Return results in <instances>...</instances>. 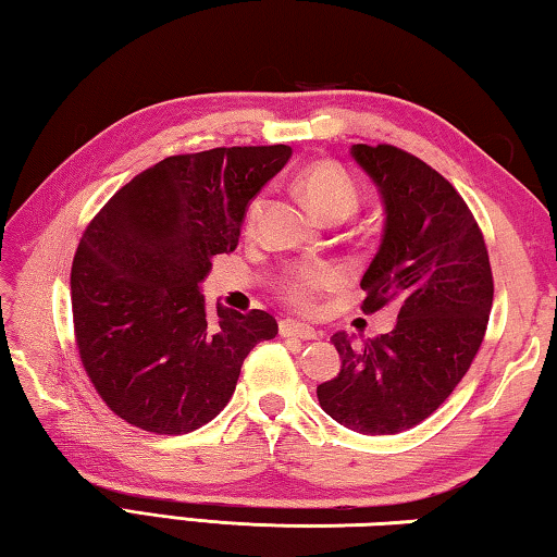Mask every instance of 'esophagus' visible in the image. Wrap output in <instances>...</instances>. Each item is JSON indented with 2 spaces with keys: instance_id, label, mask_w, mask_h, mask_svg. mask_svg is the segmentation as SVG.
Here are the masks:
<instances>
[{
  "instance_id": "1",
  "label": "esophagus",
  "mask_w": 557,
  "mask_h": 557,
  "mask_svg": "<svg viewBox=\"0 0 557 557\" xmlns=\"http://www.w3.org/2000/svg\"><path fill=\"white\" fill-rule=\"evenodd\" d=\"M280 336H287V338H317V332L309 324H299L295 319H282L280 322Z\"/></svg>"
}]
</instances>
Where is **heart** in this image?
I'll use <instances>...</instances> for the list:
<instances>
[{
  "instance_id": "1",
  "label": "heart",
  "mask_w": 557,
  "mask_h": 557,
  "mask_svg": "<svg viewBox=\"0 0 557 557\" xmlns=\"http://www.w3.org/2000/svg\"><path fill=\"white\" fill-rule=\"evenodd\" d=\"M297 188L312 211L322 215L324 221L338 223L344 219H351V215L361 209V186H358L356 178L346 172L342 164L336 162H317L307 166L305 172L297 176ZM268 199L265 194H258L256 199L248 203L245 209V231L252 233L258 228V223L265 213ZM336 285V272L322 265V262H307V265L292 268L285 277L280 280V295L287 301L289 307L301 309V312H309L314 307L319 292Z\"/></svg>"
}]
</instances>
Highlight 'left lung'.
Here are the masks:
<instances>
[{
  "label": "left lung",
  "instance_id": "left-lung-1",
  "mask_svg": "<svg viewBox=\"0 0 557 557\" xmlns=\"http://www.w3.org/2000/svg\"><path fill=\"white\" fill-rule=\"evenodd\" d=\"M379 186L385 225L361 280L363 312L398 309L393 332L332 336L342 371L317 388L326 414L361 435L420 425L465 379L484 342L494 277L484 235L445 176L393 145H354Z\"/></svg>",
  "mask_w": 557,
  "mask_h": 557
}]
</instances>
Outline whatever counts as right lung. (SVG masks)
Here are the masks:
<instances>
[{"instance_id": "add662e5", "label": "right lung", "mask_w": 557, "mask_h": 557, "mask_svg": "<svg viewBox=\"0 0 557 557\" xmlns=\"http://www.w3.org/2000/svg\"><path fill=\"white\" fill-rule=\"evenodd\" d=\"M292 157L287 145L215 147L145 169L102 206L75 250L71 307L83 369L108 408L154 435L211 422L250 348L275 338L262 309L215 307L201 280L233 252L252 196Z\"/></svg>"}]
</instances>
